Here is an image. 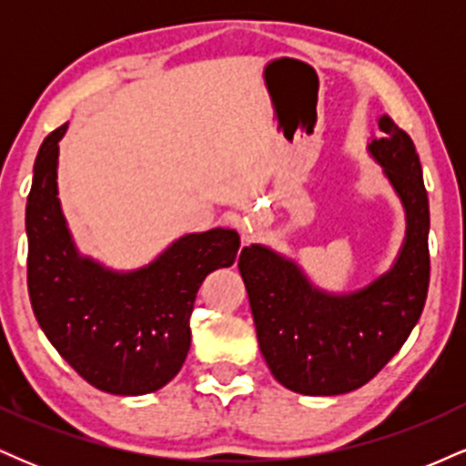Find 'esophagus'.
Instances as JSON below:
<instances>
[{
    "mask_svg": "<svg viewBox=\"0 0 466 466\" xmlns=\"http://www.w3.org/2000/svg\"><path fill=\"white\" fill-rule=\"evenodd\" d=\"M249 238H251V229H249L248 234H245V240H249Z\"/></svg>",
    "mask_w": 466,
    "mask_h": 466,
    "instance_id": "34e87169",
    "label": "esophagus"
}]
</instances>
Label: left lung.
Here are the masks:
<instances>
[{"label": "left lung", "mask_w": 466, "mask_h": 466, "mask_svg": "<svg viewBox=\"0 0 466 466\" xmlns=\"http://www.w3.org/2000/svg\"><path fill=\"white\" fill-rule=\"evenodd\" d=\"M370 153L386 168L408 215L399 260L388 274L349 296L318 291L296 263L263 245L240 251L256 335L282 386L309 397H335L366 386L405 344L430 289V199L414 142L390 116Z\"/></svg>", "instance_id": "1"}]
</instances>
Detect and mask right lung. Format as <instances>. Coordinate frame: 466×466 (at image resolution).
Instances as JSON below:
<instances>
[{
  "label": "right lung",
  "mask_w": 466,
  "mask_h": 466,
  "mask_svg": "<svg viewBox=\"0 0 466 466\" xmlns=\"http://www.w3.org/2000/svg\"><path fill=\"white\" fill-rule=\"evenodd\" d=\"M61 125L41 144L25 203L28 293L58 355L94 388L137 397L164 388L190 350L201 282L238 258L234 229L186 234L148 267L116 274L80 258L56 190Z\"/></svg>",
  "instance_id": "obj_1"
}]
</instances>
